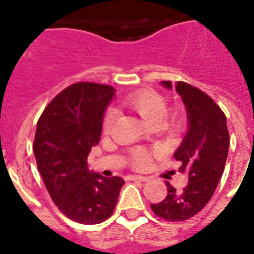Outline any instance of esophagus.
I'll return each instance as SVG.
<instances>
[{"mask_svg":"<svg viewBox=\"0 0 254 254\" xmlns=\"http://www.w3.org/2000/svg\"><path fill=\"white\" fill-rule=\"evenodd\" d=\"M127 180H130V181L145 182V181H148L149 178L148 177H143V176H127Z\"/></svg>","mask_w":254,"mask_h":254,"instance_id":"obj_1","label":"esophagus"}]
</instances>
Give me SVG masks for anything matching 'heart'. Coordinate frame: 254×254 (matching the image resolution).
I'll list each match as a JSON object with an SVG mask.
<instances>
[{
  "label": "heart",
  "instance_id": "1",
  "mask_svg": "<svg viewBox=\"0 0 254 254\" xmlns=\"http://www.w3.org/2000/svg\"><path fill=\"white\" fill-rule=\"evenodd\" d=\"M124 103L136 111L138 116L149 125H159L165 120L167 114V100L162 94L156 92L154 89L143 88L137 89L132 94L125 96ZM116 121V113L113 110L106 111L103 121H102V129L103 132L109 133ZM170 122H177V117H171ZM154 152L145 148H134L130 152V165L134 169H145L151 162Z\"/></svg>",
  "mask_w": 254,
  "mask_h": 254
}]
</instances>
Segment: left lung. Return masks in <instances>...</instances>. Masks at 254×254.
Returning <instances> with one entry per match:
<instances>
[{"instance_id":"left-lung-1","label":"left lung","mask_w":254,"mask_h":254,"mask_svg":"<svg viewBox=\"0 0 254 254\" xmlns=\"http://www.w3.org/2000/svg\"><path fill=\"white\" fill-rule=\"evenodd\" d=\"M171 88V81H162ZM177 92L187 106L189 129L174 158L181 162L180 171L188 174V185L181 191L166 182L167 196L151 204L156 216L182 222L193 218L211 200L223 174L230 136L226 116L211 96L190 84L178 81Z\"/></svg>"}]
</instances>
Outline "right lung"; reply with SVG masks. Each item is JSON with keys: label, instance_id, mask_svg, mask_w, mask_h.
<instances>
[{"label": "right lung", "instance_id": "1", "mask_svg": "<svg viewBox=\"0 0 254 254\" xmlns=\"http://www.w3.org/2000/svg\"><path fill=\"white\" fill-rule=\"evenodd\" d=\"M114 92L106 84H72L46 106L36 124L38 170L58 209L77 223L98 224L110 218L125 184L121 177L105 178L87 167Z\"/></svg>", "mask_w": 254, "mask_h": 254}]
</instances>
